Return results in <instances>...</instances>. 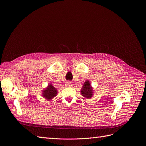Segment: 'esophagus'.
<instances>
[{"label":"esophagus","instance_id":"esophagus-1","mask_svg":"<svg viewBox=\"0 0 146 146\" xmlns=\"http://www.w3.org/2000/svg\"><path fill=\"white\" fill-rule=\"evenodd\" d=\"M65 86H66V87H71V86H72V83H71V82H67V83H66Z\"/></svg>","mask_w":146,"mask_h":146}]
</instances>
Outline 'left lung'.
Listing matches in <instances>:
<instances>
[{
    "mask_svg": "<svg viewBox=\"0 0 146 146\" xmlns=\"http://www.w3.org/2000/svg\"><path fill=\"white\" fill-rule=\"evenodd\" d=\"M81 94L84 98L88 99H91L94 94L93 88L92 87L91 83L89 80H86L85 83H83L82 88L80 91Z\"/></svg>",
    "mask_w": 146,
    "mask_h": 146,
    "instance_id": "1",
    "label": "left lung"
}]
</instances>
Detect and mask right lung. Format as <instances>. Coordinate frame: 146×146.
<instances>
[{
	"mask_svg": "<svg viewBox=\"0 0 146 146\" xmlns=\"http://www.w3.org/2000/svg\"><path fill=\"white\" fill-rule=\"evenodd\" d=\"M58 91L56 88L53 86L52 83H49L48 86L42 90V96L44 98L47 100H52L55 96H56Z\"/></svg>",
	"mask_w": 146,
	"mask_h": 146,
	"instance_id": "obj_1",
	"label": "right lung"
}]
</instances>
